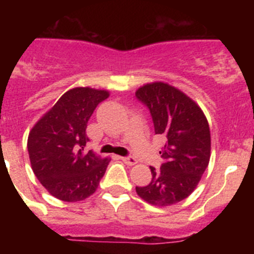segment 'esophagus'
<instances>
[{
  "instance_id": "1",
  "label": "esophagus",
  "mask_w": 254,
  "mask_h": 254,
  "mask_svg": "<svg viewBox=\"0 0 254 254\" xmlns=\"http://www.w3.org/2000/svg\"><path fill=\"white\" fill-rule=\"evenodd\" d=\"M121 160L125 164H127V165H134V164H137V160L134 158H132V156H125V158H121Z\"/></svg>"
}]
</instances>
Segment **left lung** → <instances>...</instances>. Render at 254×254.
I'll return each mask as SVG.
<instances>
[{
    "mask_svg": "<svg viewBox=\"0 0 254 254\" xmlns=\"http://www.w3.org/2000/svg\"><path fill=\"white\" fill-rule=\"evenodd\" d=\"M146 104L155 133L167 138L160 169L150 167L152 179L136 187L138 196L154 206L174 205L187 198L199 183L211 156V133L206 116L187 94L163 81H154L136 90Z\"/></svg>",
    "mask_w": 254,
    "mask_h": 254,
    "instance_id": "1",
    "label": "left lung"
}]
</instances>
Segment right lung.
Masks as SVG:
<instances>
[{
	"instance_id": "add662e5",
	"label": "right lung",
	"mask_w": 254,
	"mask_h": 254,
	"mask_svg": "<svg viewBox=\"0 0 254 254\" xmlns=\"http://www.w3.org/2000/svg\"><path fill=\"white\" fill-rule=\"evenodd\" d=\"M108 90L73 87L61 96L29 132L31 169L52 196L77 202L94 193L111 161L86 151L87 122Z\"/></svg>"
}]
</instances>
